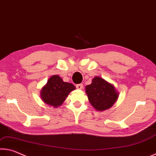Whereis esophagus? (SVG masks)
Here are the masks:
<instances>
[{
    "label": "esophagus",
    "instance_id": "34e87169",
    "mask_svg": "<svg viewBox=\"0 0 156 156\" xmlns=\"http://www.w3.org/2000/svg\"><path fill=\"white\" fill-rule=\"evenodd\" d=\"M76 88H77V89H82L83 88V84L82 83L76 84Z\"/></svg>",
    "mask_w": 156,
    "mask_h": 156
}]
</instances>
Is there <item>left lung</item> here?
Listing matches in <instances>:
<instances>
[{
	"label": "left lung",
	"instance_id": "left-lung-1",
	"mask_svg": "<svg viewBox=\"0 0 156 156\" xmlns=\"http://www.w3.org/2000/svg\"><path fill=\"white\" fill-rule=\"evenodd\" d=\"M86 93L91 105L99 111L111 108L118 98V93L113 84L99 76L94 77L91 84L86 86Z\"/></svg>",
	"mask_w": 156,
	"mask_h": 156
}]
</instances>
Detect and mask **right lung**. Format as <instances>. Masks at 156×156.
I'll list each match as a JSON object with an SVG mask.
<instances>
[{
  "label": "right lung",
  "mask_w": 156,
  "mask_h": 156,
  "mask_svg": "<svg viewBox=\"0 0 156 156\" xmlns=\"http://www.w3.org/2000/svg\"><path fill=\"white\" fill-rule=\"evenodd\" d=\"M75 89L70 83L64 82L58 75H53L41 90V98L45 104L57 108L65 101L68 94Z\"/></svg>",
  "instance_id": "right-lung-1"
}]
</instances>
